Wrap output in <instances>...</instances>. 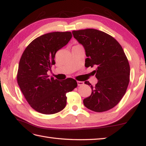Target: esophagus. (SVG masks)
<instances>
[{
    "label": "esophagus",
    "instance_id": "34e87169",
    "mask_svg": "<svg viewBox=\"0 0 146 146\" xmlns=\"http://www.w3.org/2000/svg\"><path fill=\"white\" fill-rule=\"evenodd\" d=\"M77 82H78V86H81V85L84 84V82L83 81H77Z\"/></svg>",
    "mask_w": 146,
    "mask_h": 146
}]
</instances>
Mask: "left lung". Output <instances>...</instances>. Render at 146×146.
Instances as JSON below:
<instances>
[{"mask_svg": "<svg viewBox=\"0 0 146 146\" xmlns=\"http://www.w3.org/2000/svg\"><path fill=\"white\" fill-rule=\"evenodd\" d=\"M72 34L84 48L85 67L97 68L95 86L84 82L92 90L83 100L84 106L97 112L111 109L121 100L130 81V65L121 46L111 35L96 29L74 30Z\"/></svg>", "mask_w": 146, "mask_h": 146, "instance_id": "8db88e82", "label": "left lung"}]
</instances>
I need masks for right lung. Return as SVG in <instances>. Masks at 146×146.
<instances>
[{
  "instance_id": "obj_1",
  "label": "right lung",
  "mask_w": 146,
  "mask_h": 146,
  "mask_svg": "<svg viewBox=\"0 0 146 146\" xmlns=\"http://www.w3.org/2000/svg\"><path fill=\"white\" fill-rule=\"evenodd\" d=\"M70 32L44 34L30 42L20 60L17 81L25 98L32 108L44 114L61 111L67 104L66 93L78 86L72 78L59 81L49 78L47 72L55 64L57 51L69 42Z\"/></svg>"
}]
</instances>
